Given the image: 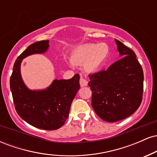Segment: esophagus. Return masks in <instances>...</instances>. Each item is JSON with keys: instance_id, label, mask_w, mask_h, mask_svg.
<instances>
[{"instance_id": "1", "label": "esophagus", "mask_w": 157, "mask_h": 157, "mask_svg": "<svg viewBox=\"0 0 157 157\" xmlns=\"http://www.w3.org/2000/svg\"><path fill=\"white\" fill-rule=\"evenodd\" d=\"M80 84L82 87V86H86L88 85V81L86 78H85V77L81 76L80 79Z\"/></svg>"}]
</instances>
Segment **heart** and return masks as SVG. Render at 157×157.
<instances>
[{
    "instance_id": "1",
    "label": "heart",
    "mask_w": 157,
    "mask_h": 157,
    "mask_svg": "<svg viewBox=\"0 0 157 157\" xmlns=\"http://www.w3.org/2000/svg\"><path fill=\"white\" fill-rule=\"evenodd\" d=\"M109 53L107 44H86L79 46L71 57L73 63L85 64V69L88 72H95L101 67Z\"/></svg>"
}]
</instances>
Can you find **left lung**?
<instances>
[{"label":"left lung","mask_w":157,"mask_h":157,"mask_svg":"<svg viewBox=\"0 0 157 157\" xmlns=\"http://www.w3.org/2000/svg\"><path fill=\"white\" fill-rule=\"evenodd\" d=\"M122 57L107 70L89 75L91 105L102 120L113 122L128 117L141 104L144 75L132 50L115 39Z\"/></svg>","instance_id":"8db88e82"}]
</instances>
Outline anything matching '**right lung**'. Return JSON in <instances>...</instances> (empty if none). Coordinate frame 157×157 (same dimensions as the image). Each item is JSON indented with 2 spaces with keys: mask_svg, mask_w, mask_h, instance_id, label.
Masks as SVG:
<instances>
[{
  "mask_svg": "<svg viewBox=\"0 0 157 157\" xmlns=\"http://www.w3.org/2000/svg\"><path fill=\"white\" fill-rule=\"evenodd\" d=\"M48 42L41 40L30 45L17 57L10 77V89L19 116L34 127L52 131L64 125L80 86L77 74L69 80H55L44 90L32 91L26 87L21 75V62L27 56L46 52Z\"/></svg>",
  "mask_w": 157,
  "mask_h": 157,
  "instance_id": "1",
  "label": "right lung"
}]
</instances>
